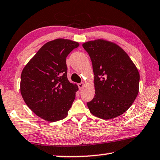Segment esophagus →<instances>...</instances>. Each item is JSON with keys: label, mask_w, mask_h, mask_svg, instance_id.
I'll return each instance as SVG.
<instances>
[{"label": "esophagus", "mask_w": 160, "mask_h": 160, "mask_svg": "<svg viewBox=\"0 0 160 160\" xmlns=\"http://www.w3.org/2000/svg\"><path fill=\"white\" fill-rule=\"evenodd\" d=\"M84 86H85L84 82H80V83H79V84H78V88H79L80 90L82 89L83 87H84Z\"/></svg>", "instance_id": "esophagus-1"}]
</instances>
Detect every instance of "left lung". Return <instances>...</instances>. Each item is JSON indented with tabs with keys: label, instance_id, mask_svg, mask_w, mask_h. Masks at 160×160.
<instances>
[{
	"label": "left lung",
	"instance_id": "1",
	"mask_svg": "<svg viewBox=\"0 0 160 160\" xmlns=\"http://www.w3.org/2000/svg\"><path fill=\"white\" fill-rule=\"evenodd\" d=\"M91 59L95 96L87 103L92 115L108 120L121 116L139 92V73L130 57L117 44L103 39L82 44Z\"/></svg>",
	"mask_w": 160,
	"mask_h": 160
}]
</instances>
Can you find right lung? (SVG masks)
Returning <instances> with one entry per match:
<instances>
[{
    "mask_svg": "<svg viewBox=\"0 0 160 160\" xmlns=\"http://www.w3.org/2000/svg\"><path fill=\"white\" fill-rule=\"evenodd\" d=\"M78 42L57 39L47 42L24 67L20 90L23 101L39 117L48 121L65 118L78 87L67 77L66 58Z\"/></svg>",
    "mask_w": 160,
    "mask_h": 160,
    "instance_id": "right-lung-1",
    "label": "right lung"
}]
</instances>
